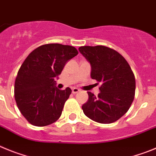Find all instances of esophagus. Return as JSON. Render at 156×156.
I'll return each mask as SVG.
<instances>
[{
    "instance_id": "esophagus-1",
    "label": "esophagus",
    "mask_w": 156,
    "mask_h": 156,
    "mask_svg": "<svg viewBox=\"0 0 156 156\" xmlns=\"http://www.w3.org/2000/svg\"><path fill=\"white\" fill-rule=\"evenodd\" d=\"M78 92H80V90L78 89V88H72V93L76 94V93H78Z\"/></svg>"
}]
</instances>
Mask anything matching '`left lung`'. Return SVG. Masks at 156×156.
Listing matches in <instances>:
<instances>
[{
	"instance_id": "1",
	"label": "left lung",
	"mask_w": 156,
	"mask_h": 156,
	"mask_svg": "<svg viewBox=\"0 0 156 156\" xmlns=\"http://www.w3.org/2000/svg\"><path fill=\"white\" fill-rule=\"evenodd\" d=\"M91 64V78L102 85L96 97L88 92L82 109L86 116L100 123L116 121L127 112L134 99L135 78L125 58L104 46L78 48Z\"/></svg>"
}]
</instances>
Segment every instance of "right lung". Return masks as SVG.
I'll return each instance as SVG.
<instances>
[{"label": "right lung", "instance_id": "right-lung-1", "mask_svg": "<svg viewBox=\"0 0 156 156\" xmlns=\"http://www.w3.org/2000/svg\"><path fill=\"white\" fill-rule=\"evenodd\" d=\"M78 54L72 46L50 43L35 49L22 63L15 79V99L31 124L44 127L60 118L71 89L57 88L55 78Z\"/></svg>", "mask_w": 156, "mask_h": 156}]
</instances>
